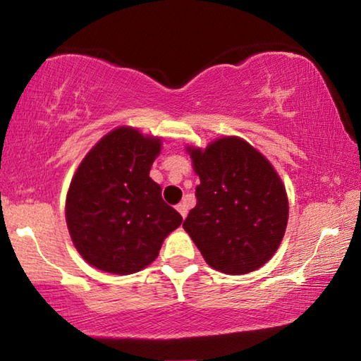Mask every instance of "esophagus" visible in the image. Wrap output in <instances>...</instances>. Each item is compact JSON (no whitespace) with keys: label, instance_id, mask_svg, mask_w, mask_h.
Returning <instances> with one entry per match:
<instances>
[{"label":"esophagus","instance_id":"obj_1","mask_svg":"<svg viewBox=\"0 0 361 361\" xmlns=\"http://www.w3.org/2000/svg\"><path fill=\"white\" fill-rule=\"evenodd\" d=\"M176 210L180 212V215H181L183 218H186V215H188V205H186L185 202H181V204L176 205Z\"/></svg>","mask_w":361,"mask_h":361}]
</instances>
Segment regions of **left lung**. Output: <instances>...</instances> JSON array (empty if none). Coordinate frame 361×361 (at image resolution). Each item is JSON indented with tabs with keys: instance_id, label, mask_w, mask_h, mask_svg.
Masks as SVG:
<instances>
[{
	"instance_id": "1",
	"label": "left lung",
	"mask_w": 361,
	"mask_h": 361,
	"mask_svg": "<svg viewBox=\"0 0 361 361\" xmlns=\"http://www.w3.org/2000/svg\"><path fill=\"white\" fill-rule=\"evenodd\" d=\"M188 152L200 185L183 228L207 264L232 276L266 264L288 223V197L271 162L237 137Z\"/></svg>"
}]
</instances>
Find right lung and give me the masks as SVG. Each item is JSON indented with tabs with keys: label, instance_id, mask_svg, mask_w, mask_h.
<instances>
[{
	"label": "right lung",
	"instance_id": "1",
	"mask_svg": "<svg viewBox=\"0 0 361 361\" xmlns=\"http://www.w3.org/2000/svg\"><path fill=\"white\" fill-rule=\"evenodd\" d=\"M159 152L161 138L119 127L79 164L66 194V226L90 266L118 276L142 271L181 224L149 178Z\"/></svg>",
	"mask_w": 361,
	"mask_h": 361
}]
</instances>
